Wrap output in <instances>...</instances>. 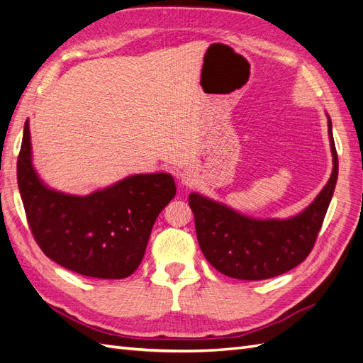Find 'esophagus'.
Here are the masks:
<instances>
[{
  "instance_id": "34e87169",
  "label": "esophagus",
  "mask_w": 363,
  "mask_h": 363,
  "mask_svg": "<svg viewBox=\"0 0 363 363\" xmlns=\"http://www.w3.org/2000/svg\"><path fill=\"white\" fill-rule=\"evenodd\" d=\"M194 182H196V176H194L193 173L185 172V173L181 174V184L182 185H194Z\"/></svg>"
}]
</instances>
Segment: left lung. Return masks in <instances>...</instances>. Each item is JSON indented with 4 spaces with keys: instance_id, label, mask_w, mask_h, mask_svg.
Instances as JSON below:
<instances>
[{
    "instance_id": "obj_1",
    "label": "left lung",
    "mask_w": 363,
    "mask_h": 363,
    "mask_svg": "<svg viewBox=\"0 0 363 363\" xmlns=\"http://www.w3.org/2000/svg\"><path fill=\"white\" fill-rule=\"evenodd\" d=\"M328 119L333 172L318 196L294 216L259 219L247 216L227 203L193 191L189 196L198 242L207 261L222 274L262 281L291 270L305 261L319 230L337 182L339 161Z\"/></svg>"
}]
</instances>
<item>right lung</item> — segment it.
I'll return each instance as SVG.
<instances>
[{
	"mask_svg": "<svg viewBox=\"0 0 363 363\" xmlns=\"http://www.w3.org/2000/svg\"><path fill=\"white\" fill-rule=\"evenodd\" d=\"M16 176L44 255L70 272L98 279H124L136 270L157 215L176 194L170 173L130 174L84 196L50 189L33 167L29 119Z\"/></svg>",
	"mask_w": 363,
	"mask_h": 363,
	"instance_id": "1",
	"label": "right lung"
}]
</instances>
